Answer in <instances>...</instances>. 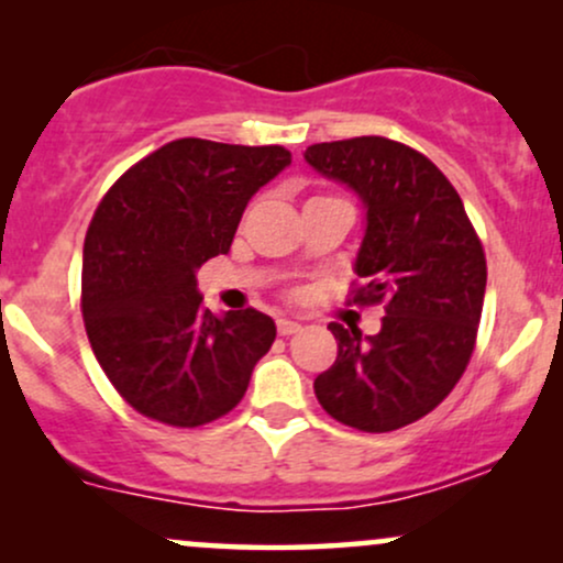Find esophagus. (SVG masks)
Here are the masks:
<instances>
[{
  "label": "esophagus",
  "instance_id": "esophagus-1",
  "mask_svg": "<svg viewBox=\"0 0 563 563\" xmlns=\"http://www.w3.org/2000/svg\"><path fill=\"white\" fill-rule=\"evenodd\" d=\"M299 331H301V322L288 320V318L277 320V333H280V335H294V333H299Z\"/></svg>",
  "mask_w": 563,
  "mask_h": 563
}]
</instances>
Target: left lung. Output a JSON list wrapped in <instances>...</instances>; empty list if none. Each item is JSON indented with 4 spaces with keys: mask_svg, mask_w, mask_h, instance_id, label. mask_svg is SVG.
Returning a JSON list of instances; mask_svg holds the SVG:
<instances>
[{
    "mask_svg": "<svg viewBox=\"0 0 563 563\" xmlns=\"http://www.w3.org/2000/svg\"><path fill=\"white\" fill-rule=\"evenodd\" d=\"M303 161L363 203L354 301L386 312L376 335L328 325L339 357L314 378V394L352 429H402L434 410L466 371L487 288L482 243L448 177L402 142H320Z\"/></svg>",
    "mask_w": 563,
    "mask_h": 563,
    "instance_id": "1",
    "label": "left lung"
}]
</instances>
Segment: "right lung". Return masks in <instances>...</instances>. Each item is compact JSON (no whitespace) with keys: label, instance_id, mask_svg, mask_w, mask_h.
<instances>
[{"label":"right lung","instance_id":"obj_1","mask_svg":"<svg viewBox=\"0 0 563 563\" xmlns=\"http://www.w3.org/2000/svg\"><path fill=\"white\" fill-rule=\"evenodd\" d=\"M286 166L280 145L174 140L97 206L84 241V325L97 363L142 416L192 429L243 399L275 320L256 309L214 314L196 273L228 254L249 200Z\"/></svg>","mask_w":563,"mask_h":563}]
</instances>
